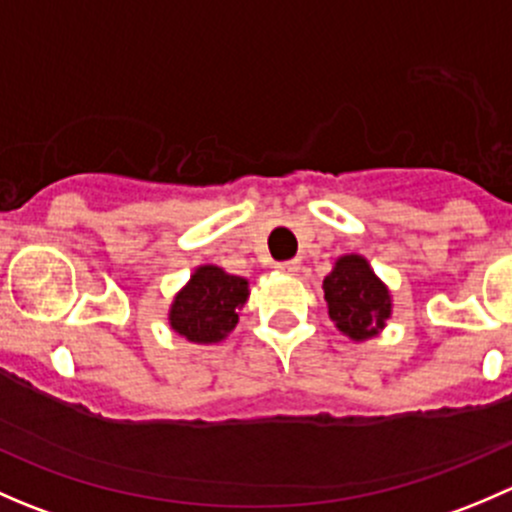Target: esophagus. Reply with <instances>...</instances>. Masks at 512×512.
<instances>
[{
    "label": "esophagus",
    "instance_id": "esophagus-1",
    "mask_svg": "<svg viewBox=\"0 0 512 512\" xmlns=\"http://www.w3.org/2000/svg\"><path fill=\"white\" fill-rule=\"evenodd\" d=\"M277 272H282V275H297L299 270V262L297 260H289V262H277Z\"/></svg>",
    "mask_w": 512,
    "mask_h": 512
}]
</instances>
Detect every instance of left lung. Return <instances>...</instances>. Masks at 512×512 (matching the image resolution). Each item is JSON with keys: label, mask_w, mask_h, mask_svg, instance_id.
Segmentation results:
<instances>
[{"label": "left lung", "mask_w": 512, "mask_h": 512, "mask_svg": "<svg viewBox=\"0 0 512 512\" xmlns=\"http://www.w3.org/2000/svg\"><path fill=\"white\" fill-rule=\"evenodd\" d=\"M324 299L334 327L356 344L379 337L394 314L389 285L359 252L337 257L332 272L324 277Z\"/></svg>", "instance_id": "obj_1"}]
</instances>
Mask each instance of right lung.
I'll return each instance as SVG.
<instances>
[{
	"instance_id": "1",
	"label": "right lung",
	"mask_w": 512,
	"mask_h": 512,
	"mask_svg": "<svg viewBox=\"0 0 512 512\" xmlns=\"http://www.w3.org/2000/svg\"><path fill=\"white\" fill-rule=\"evenodd\" d=\"M250 282L218 265H198L168 307V327L190 344H218L230 337L247 304Z\"/></svg>"
}]
</instances>
